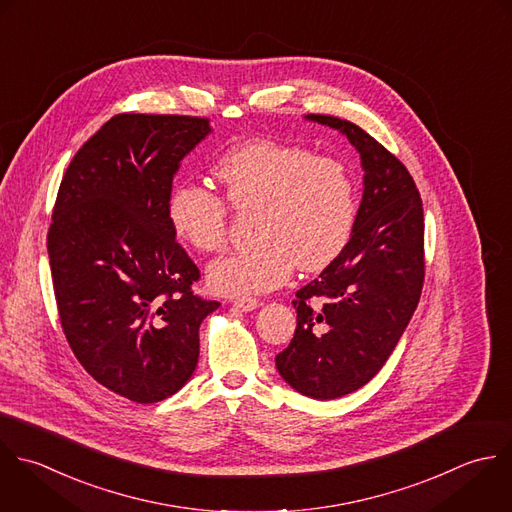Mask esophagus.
<instances>
[{
    "label": "esophagus",
    "instance_id": "34e87169",
    "mask_svg": "<svg viewBox=\"0 0 512 512\" xmlns=\"http://www.w3.org/2000/svg\"><path fill=\"white\" fill-rule=\"evenodd\" d=\"M257 305H259L257 299L249 297V295H241V297L233 299V307L239 309V311H253Z\"/></svg>",
    "mask_w": 512,
    "mask_h": 512
}]
</instances>
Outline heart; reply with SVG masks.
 I'll use <instances>...</instances> for the list:
<instances>
[{
    "instance_id": "b5f03b06",
    "label": "heart",
    "mask_w": 512,
    "mask_h": 512,
    "mask_svg": "<svg viewBox=\"0 0 512 512\" xmlns=\"http://www.w3.org/2000/svg\"><path fill=\"white\" fill-rule=\"evenodd\" d=\"M213 173L235 211H255V243L209 267V281L219 293L277 289L295 265L305 273L321 271L355 233L359 189L353 171L337 157L257 139L225 151ZM225 199L199 183H177L167 201L177 237L201 253L223 249L229 235Z\"/></svg>"
}]
</instances>
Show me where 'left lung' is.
<instances>
[{"instance_id":"8db88e82","label":"left lung","mask_w":512,"mask_h":512,"mask_svg":"<svg viewBox=\"0 0 512 512\" xmlns=\"http://www.w3.org/2000/svg\"><path fill=\"white\" fill-rule=\"evenodd\" d=\"M307 117L345 133L365 169L355 233L297 291V329L275 357L295 391L327 401L367 385L407 329L425 281V219L411 173L389 149L347 119Z\"/></svg>"}]
</instances>
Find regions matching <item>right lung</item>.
Listing matches in <instances>:
<instances>
[{
  "label": "right lung",
  "instance_id": "right-lung-1",
  "mask_svg": "<svg viewBox=\"0 0 512 512\" xmlns=\"http://www.w3.org/2000/svg\"><path fill=\"white\" fill-rule=\"evenodd\" d=\"M207 117L119 113L71 159L47 253L65 339L105 389L147 405L175 395L199 359V325L219 303L193 293L197 265L167 217L181 159Z\"/></svg>",
  "mask_w": 512,
  "mask_h": 512
}]
</instances>
